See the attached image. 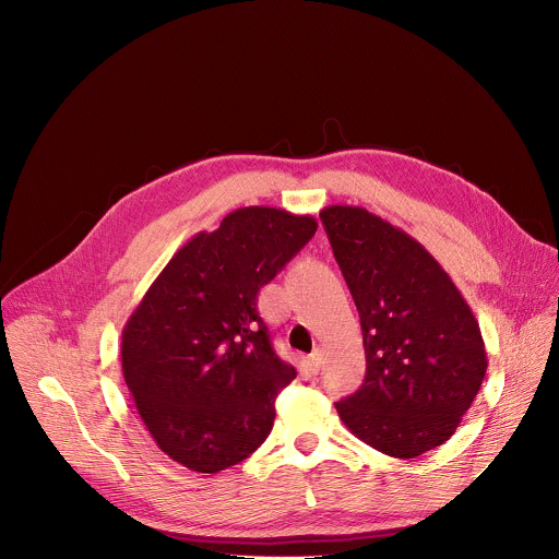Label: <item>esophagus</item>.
I'll use <instances>...</instances> for the list:
<instances>
[{
    "label": "esophagus",
    "mask_w": 559,
    "mask_h": 559,
    "mask_svg": "<svg viewBox=\"0 0 559 559\" xmlns=\"http://www.w3.org/2000/svg\"><path fill=\"white\" fill-rule=\"evenodd\" d=\"M322 361H324V353H322V348H316V350L307 357V366H309V370H311L313 374H318V372H320Z\"/></svg>",
    "instance_id": "34e87169"
}]
</instances>
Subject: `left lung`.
Listing matches in <instances>:
<instances>
[{
  "mask_svg": "<svg viewBox=\"0 0 559 559\" xmlns=\"http://www.w3.org/2000/svg\"><path fill=\"white\" fill-rule=\"evenodd\" d=\"M320 219L359 311L366 379L335 403L368 447L414 460L444 444L471 409L488 353L462 292L431 252L379 215L333 204Z\"/></svg>",
  "mask_w": 559,
  "mask_h": 559,
  "instance_id": "8db88e82",
  "label": "left lung"
}]
</instances>
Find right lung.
Segmentation results:
<instances>
[{"mask_svg": "<svg viewBox=\"0 0 559 559\" xmlns=\"http://www.w3.org/2000/svg\"><path fill=\"white\" fill-rule=\"evenodd\" d=\"M316 230L311 215L237 209L217 230L193 235L128 318L123 379L169 460L215 475L270 436L296 368L274 353L257 298Z\"/></svg>", "mask_w": 559, "mask_h": 559, "instance_id": "right-lung-1", "label": "right lung"}]
</instances>
